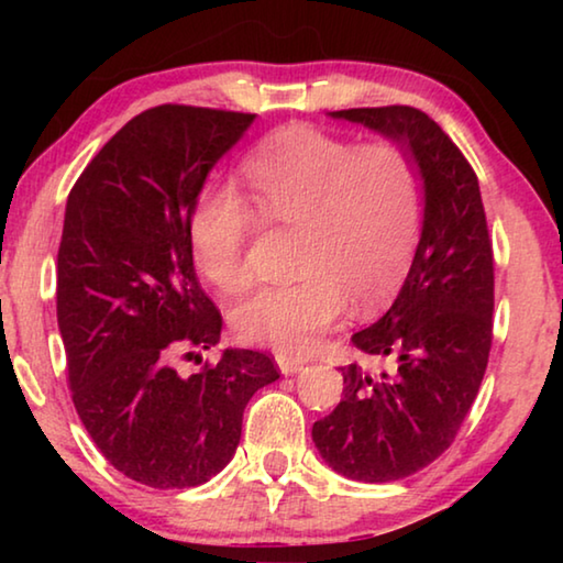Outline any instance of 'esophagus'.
I'll return each mask as SVG.
<instances>
[{
	"instance_id": "esophagus-1",
	"label": "esophagus",
	"mask_w": 563,
	"mask_h": 563,
	"mask_svg": "<svg viewBox=\"0 0 563 563\" xmlns=\"http://www.w3.org/2000/svg\"><path fill=\"white\" fill-rule=\"evenodd\" d=\"M275 362H278V367H280L283 375H295V373H300V369L305 367V360L302 357L288 355V352H280V355H275Z\"/></svg>"
}]
</instances>
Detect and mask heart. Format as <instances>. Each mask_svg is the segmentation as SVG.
<instances>
[{
    "label": "heart",
    "instance_id": "obj_1",
    "mask_svg": "<svg viewBox=\"0 0 563 563\" xmlns=\"http://www.w3.org/2000/svg\"><path fill=\"white\" fill-rule=\"evenodd\" d=\"M263 223L292 228L295 278L235 305V335L251 345L308 352L342 310L365 312L402 280L424 218V178L399 141H355L316 126H285L241 168ZM253 213L233 186H206L188 238L198 271L223 292L251 283L245 243Z\"/></svg>",
    "mask_w": 563,
    "mask_h": 563
}]
</instances>
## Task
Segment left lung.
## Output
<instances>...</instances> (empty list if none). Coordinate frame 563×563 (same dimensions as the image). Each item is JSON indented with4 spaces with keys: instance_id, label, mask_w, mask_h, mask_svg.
Segmentation results:
<instances>
[{
    "instance_id": "1",
    "label": "left lung",
    "mask_w": 563,
    "mask_h": 563,
    "mask_svg": "<svg viewBox=\"0 0 563 563\" xmlns=\"http://www.w3.org/2000/svg\"><path fill=\"white\" fill-rule=\"evenodd\" d=\"M328 117L405 144L424 178L422 231L402 288L375 325L352 335V345L387 369L340 367L345 397L312 424L328 466L347 479L387 484L432 464L479 393L494 312L487 216L472 166L427 113L383 107Z\"/></svg>"
}]
</instances>
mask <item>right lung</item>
Instances as JSON below:
<instances>
[{
  "label": "right lung",
  "instance_id": "1",
  "mask_svg": "<svg viewBox=\"0 0 563 563\" xmlns=\"http://www.w3.org/2000/svg\"><path fill=\"white\" fill-rule=\"evenodd\" d=\"M253 121L148 109L91 158L66 201L56 320L74 407L113 470L154 489L198 487L221 472L247 399L280 377L268 355L241 347L196 375L174 365L221 340L188 221L208 174Z\"/></svg>",
  "mask_w": 563,
  "mask_h": 563
}]
</instances>
